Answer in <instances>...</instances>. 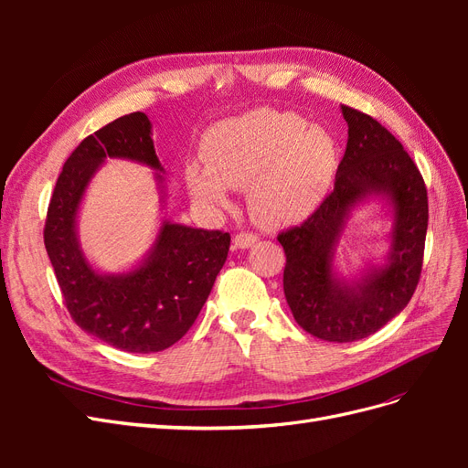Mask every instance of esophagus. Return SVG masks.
I'll return each instance as SVG.
<instances>
[{
  "label": "esophagus",
  "mask_w": 468,
  "mask_h": 468,
  "mask_svg": "<svg viewBox=\"0 0 468 468\" xmlns=\"http://www.w3.org/2000/svg\"><path fill=\"white\" fill-rule=\"evenodd\" d=\"M258 242V234H253V232H238L236 236H234V246L236 248H250V246H253Z\"/></svg>",
  "instance_id": "34e87169"
}]
</instances>
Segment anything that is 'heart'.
Here are the masks:
<instances>
[{
    "instance_id": "obj_1",
    "label": "heart",
    "mask_w": 468,
    "mask_h": 468,
    "mask_svg": "<svg viewBox=\"0 0 468 468\" xmlns=\"http://www.w3.org/2000/svg\"><path fill=\"white\" fill-rule=\"evenodd\" d=\"M205 165L189 164L186 179L197 201L220 207L229 187H248L258 222L282 226L304 220L328 193L337 167V144L322 126L294 111L256 109L207 131Z\"/></svg>"
}]
</instances>
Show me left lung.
<instances>
[{"label": "left lung", "instance_id": "obj_1", "mask_svg": "<svg viewBox=\"0 0 468 468\" xmlns=\"http://www.w3.org/2000/svg\"><path fill=\"white\" fill-rule=\"evenodd\" d=\"M347 146L334 191L301 226L282 230V289L303 330L325 342H357L390 322L412 299L428 232V189L420 169L378 121L342 105ZM367 194H387L395 207L389 263L347 286L331 273L333 246L348 208Z\"/></svg>", "mask_w": 468, "mask_h": 468}]
</instances>
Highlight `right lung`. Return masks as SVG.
<instances>
[{
  "instance_id": "add662e5",
  "label": "right lung",
  "mask_w": 468,
  "mask_h": 468,
  "mask_svg": "<svg viewBox=\"0 0 468 468\" xmlns=\"http://www.w3.org/2000/svg\"><path fill=\"white\" fill-rule=\"evenodd\" d=\"M150 121L131 112L83 138L56 181L45 222V248L64 304L81 330L129 351L172 347L189 332L230 248V234L164 222L150 258L124 275H99L76 238V212L105 158H129L162 169Z\"/></svg>"
}]
</instances>
